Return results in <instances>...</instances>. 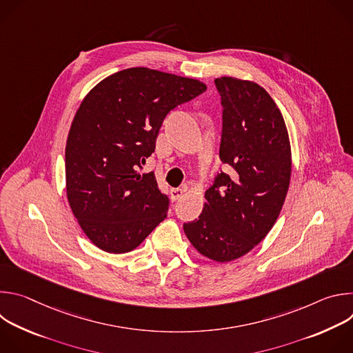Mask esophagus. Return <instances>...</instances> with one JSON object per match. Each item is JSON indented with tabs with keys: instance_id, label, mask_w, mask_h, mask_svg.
Segmentation results:
<instances>
[{
	"instance_id": "obj_1",
	"label": "esophagus",
	"mask_w": 353,
	"mask_h": 353,
	"mask_svg": "<svg viewBox=\"0 0 353 353\" xmlns=\"http://www.w3.org/2000/svg\"><path fill=\"white\" fill-rule=\"evenodd\" d=\"M184 192H185V188H172V190H170L172 199H173V201L180 199V198L184 195Z\"/></svg>"
}]
</instances>
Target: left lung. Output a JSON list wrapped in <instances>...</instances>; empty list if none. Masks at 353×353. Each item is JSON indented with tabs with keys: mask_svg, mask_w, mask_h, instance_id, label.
<instances>
[{
	"mask_svg": "<svg viewBox=\"0 0 353 353\" xmlns=\"http://www.w3.org/2000/svg\"><path fill=\"white\" fill-rule=\"evenodd\" d=\"M223 125L219 173L205 191L204 210L183 229L199 254L229 263L245 256L276 222L292 173L290 141L282 113L259 83L221 77Z\"/></svg>",
	"mask_w": 353,
	"mask_h": 353,
	"instance_id": "1",
	"label": "left lung"
}]
</instances>
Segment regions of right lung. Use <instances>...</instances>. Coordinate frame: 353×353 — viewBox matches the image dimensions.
Masks as SVG:
<instances>
[{"label":"right lung","mask_w":353,"mask_h":353,"mask_svg":"<svg viewBox=\"0 0 353 353\" xmlns=\"http://www.w3.org/2000/svg\"><path fill=\"white\" fill-rule=\"evenodd\" d=\"M205 89L198 79L135 67L109 75L83 97L67 138L65 188L96 247L128 253L168 216L154 173L139 169L168 113Z\"/></svg>","instance_id":"add662e5"}]
</instances>
